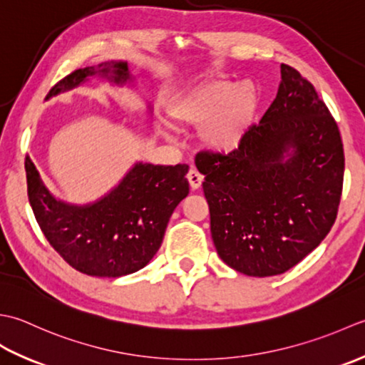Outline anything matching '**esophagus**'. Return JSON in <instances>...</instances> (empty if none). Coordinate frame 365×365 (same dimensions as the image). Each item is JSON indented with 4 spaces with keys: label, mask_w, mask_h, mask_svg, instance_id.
<instances>
[{
    "label": "esophagus",
    "mask_w": 365,
    "mask_h": 365,
    "mask_svg": "<svg viewBox=\"0 0 365 365\" xmlns=\"http://www.w3.org/2000/svg\"><path fill=\"white\" fill-rule=\"evenodd\" d=\"M187 181H189V184H190V187L193 189V190H197L200 185H202V182H203V176L200 175L197 170H189V173H187Z\"/></svg>",
    "instance_id": "obj_1"
}]
</instances>
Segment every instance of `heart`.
I'll return each mask as SVG.
<instances>
[{
  "label": "heart",
  "mask_w": 365,
  "mask_h": 365,
  "mask_svg": "<svg viewBox=\"0 0 365 365\" xmlns=\"http://www.w3.org/2000/svg\"><path fill=\"white\" fill-rule=\"evenodd\" d=\"M257 107V93L250 83L210 81L181 96L168 107L172 121L184 128H198L207 148L217 153L236 150L247 132Z\"/></svg>",
  "instance_id": "obj_1"
}]
</instances>
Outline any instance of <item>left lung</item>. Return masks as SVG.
<instances>
[{"label":"left lung","instance_id":"left-lung-1","mask_svg":"<svg viewBox=\"0 0 365 365\" xmlns=\"http://www.w3.org/2000/svg\"><path fill=\"white\" fill-rule=\"evenodd\" d=\"M280 73L276 99L236 150L195 158L215 250L252 277L277 276L317 249L344 185L337 123L309 80L287 64Z\"/></svg>","mask_w":365,"mask_h":365}]
</instances>
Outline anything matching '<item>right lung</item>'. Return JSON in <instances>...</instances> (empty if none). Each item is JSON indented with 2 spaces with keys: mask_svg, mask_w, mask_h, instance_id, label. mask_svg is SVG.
Masks as SVG:
<instances>
[{
  "mask_svg": "<svg viewBox=\"0 0 365 365\" xmlns=\"http://www.w3.org/2000/svg\"><path fill=\"white\" fill-rule=\"evenodd\" d=\"M96 76L118 86L133 81L128 63L107 61L73 71L50 89L47 99ZM25 170L29 205L47 241L73 269L96 277L128 276L150 263L175 207L189 193V167L184 163L165 167L137 162L120 184L88 205L51 195L28 155Z\"/></svg>",
  "mask_w": 365,
  "mask_h": 365,
  "instance_id": "1",
  "label": "right lung"
}]
</instances>
